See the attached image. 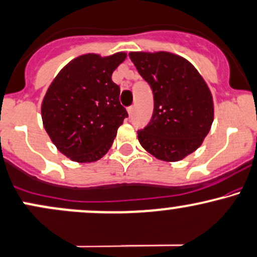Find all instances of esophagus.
Listing matches in <instances>:
<instances>
[{
    "label": "esophagus",
    "mask_w": 257,
    "mask_h": 257,
    "mask_svg": "<svg viewBox=\"0 0 257 257\" xmlns=\"http://www.w3.org/2000/svg\"><path fill=\"white\" fill-rule=\"evenodd\" d=\"M128 113H129V115H131V117L134 114V106L128 107Z\"/></svg>",
    "instance_id": "obj_1"
}]
</instances>
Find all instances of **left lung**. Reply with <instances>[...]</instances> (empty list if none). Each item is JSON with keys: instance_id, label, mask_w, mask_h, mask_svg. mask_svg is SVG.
Listing matches in <instances>:
<instances>
[{"instance_id": "8db88e82", "label": "left lung", "mask_w": 257, "mask_h": 257, "mask_svg": "<svg viewBox=\"0 0 257 257\" xmlns=\"http://www.w3.org/2000/svg\"><path fill=\"white\" fill-rule=\"evenodd\" d=\"M154 94V113L138 139L156 159L176 162L204 142L213 122V101L195 67L171 52H131Z\"/></svg>"}]
</instances>
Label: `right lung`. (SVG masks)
<instances>
[{"instance_id":"obj_1","label":"right lung","mask_w":257,"mask_h":257,"mask_svg":"<svg viewBox=\"0 0 257 257\" xmlns=\"http://www.w3.org/2000/svg\"><path fill=\"white\" fill-rule=\"evenodd\" d=\"M125 57L124 52L79 56L51 83L42 101V122L52 143L72 161L100 160L128 117L119 102V86L112 81Z\"/></svg>"}]
</instances>
